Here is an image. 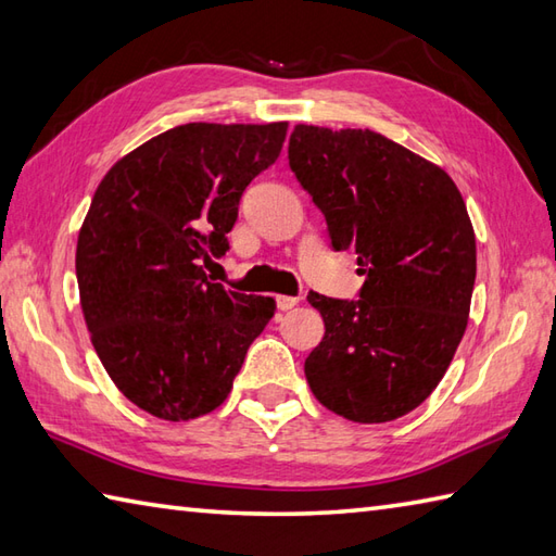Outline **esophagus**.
I'll return each mask as SVG.
<instances>
[{
    "mask_svg": "<svg viewBox=\"0 0 556 556\" xmlns=\"http://www.w3.org/2000/svg\"><path fill=\"white\" fill-rule=\"evenodd\" d=\"M276 304H278V309L288 312V309H292V307H294V304H300V298H290V294H278V298H276Z\"/></svg>",
    "mask_w": 556,
    "mask_h": 556,
    "instance_id": "esophagus-1",
    "label": "esophagus"
}]
</instances>
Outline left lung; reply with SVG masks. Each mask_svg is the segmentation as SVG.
<instances>
[{"label":"left lung","instance_id":"8db88e82","mask_svg":"<svg viewBox=\"0 0 556 556\" xmlns=\"http://www.w3.org/2000/svg\"><path fill=\"white\" fill-rule=\"evenodd\" d=\"M288 161L365 276L359 300L307 294L326 326L304 362L312 393L353 422L395 420L437 389L466 333L478 268L466 203L444 169L369 129L300 124Z\"/></svg>","mask_w":556,"mask_h":556}]
</instances>
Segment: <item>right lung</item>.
Instances as JSON below:
<instances>
[{"mask_svg":"<svg viewBox=\"0 0 556 556\" xmlns=\"http://www.w3.org/2000/svg\"><path fill=\"white\" fill-rule=\"evenodd\" d=\"M288 124L191 122L124 155L90 201L76 280L93 348L117 389L161 420H194L232 389L274 298L225 290L203 264L228 252L244 189Z\"/></svg>","mask_w":556,"mask_h":556,"instance_id":"1","label":"right lung"}]
</instances>
